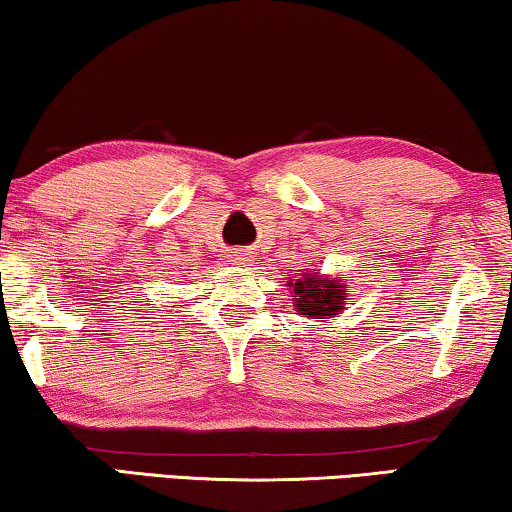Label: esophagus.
<instances>
[{"instance_id":"esophagus-1","label":"esophagus","mask_w":512,"mask_h":512,"mask_svg":"<svg viewBox=\"0 0 512 512\" xmlns=\"http://www.w3.org/2000/svg\"><path fill=\"white\" fill-rule=\"evenodd\" d=\"M230 261L233 263H242V261H249V254L247 251H235L233 256H230Z\"/></svg>"}]
</instances>
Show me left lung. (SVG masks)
I'll return each instance as SVG.
<instances>
[{
	"label": "left lung",
	"mask_w": 512,
	"mask_h": 512,
	"mask_svg": "<svg viewBox=\"0 0 512 512\" xmlns=\"http://www.w3.org/2000/svg\"><path fill=\"white\" fill-rule=\"evenodd\" d=\"M293 307L307 319H331L347 305V284L335 277H321L319 272H303L296 282H289Z\"/></svg>",
	"instance_id": "left-lung-1"
}]
</instances>
